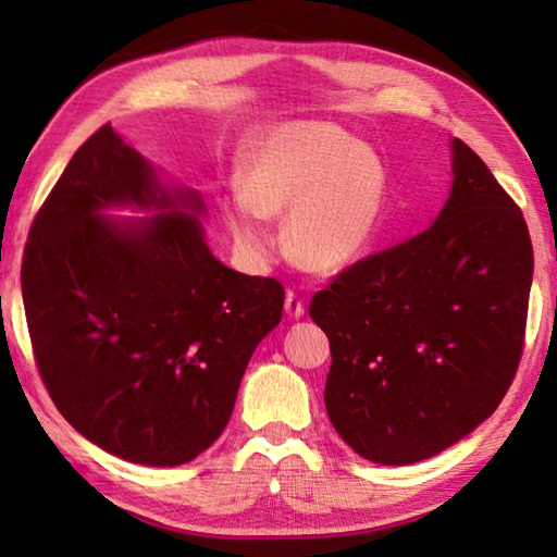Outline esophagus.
Segmentation results:
<instances>
[{
	"label": "esophagus",
	"instance_id": "1",
	"mask_svg": "<svg viewBox=\"0 0 557 557\" xmlns=\"http://www.w3.org/2000/svg\"><path fill=\"white\" fill-rule=\"evenodd\" d=\"M285 312L292 319H299L301 314H305V299H301L295 289H287V295H285Z\"/></svg>",
	"mask_w": 557,
	"mask_h": 557
}]
</instances>
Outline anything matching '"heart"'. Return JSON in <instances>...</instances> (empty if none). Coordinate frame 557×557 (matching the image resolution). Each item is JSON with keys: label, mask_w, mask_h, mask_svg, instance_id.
<instances>
[{"label": "heart", "mask_w": 557, "mask_h": 557, "mask_svg": "<svg viewBox=\"0 0 557 557\" xmlns=\"http://www.w3.org/2000/svg\"><path fill=\"white\" fill-rule=\"evenodd\" d=\"M243 194L225 203L233 240L252 260L275 248L270 215H287V245L301 265L338 270L369 248L388 172L371 147L329 122L282 125L243 159Z\"/></svg>", "instance_id": "obj_1"}]
</instances>
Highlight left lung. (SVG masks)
<instances>
[{"label": "left lung", "mask_w": 557, "mask_h": 557, "mask_svg": "<svg viewBox=\"0 0 557 557\" xmlns=\"http://www.w3.org/2000/svg\"><path fill=\"white\" fill-rule=\"evenodd\" d=\"M428 231L354 262L309 301L332 348L324 403L356 455L412 465L504 400L523 354L533 245L523 213L461 139Z\"/></svg>", "instance_id": "8db88e82"}]
</instances>
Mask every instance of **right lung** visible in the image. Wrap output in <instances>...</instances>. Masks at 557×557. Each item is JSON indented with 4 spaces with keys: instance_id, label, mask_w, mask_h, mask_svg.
I'll return each instance as SVG.
<instances>
[{
    "instance_id": "1",
    "label": "right lung",
    "mask_w": 557,
    "mask_h": 557,
    "mask_svg": "<svg viewBox=\"0 0 557 557\" xmlns=\"http://www.w3.org/2000/svg\"><path fill=\"white\" fill-rule=\"evenodd\" d=\"M157 208L112 224V205ZM201 196L169 191L102 125L36 213L22 262L32 348L51 400L92 445L176 467L231 420L252 351L280 324L285 289L225 268L203 240Z\"/></svg>"
}]
</instances>
